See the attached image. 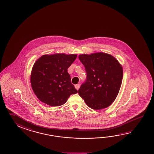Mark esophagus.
<instances>
[{
  "label": "esophagus",
  "instance_id": "obj_1",
  "mask_svg": "<svg viewBox=\"0 0 154 154\" xmlns=\"http://www.w3.org/2000/svg\"><path fill=\"white\" fill-rule=\"evenodd\" d=\"M75 87L77 90H79V88L80 87V85L79 84H75Z\"/></svg>",
  "mask_w": 154,
  "mask_h": 154
}]
</instances>
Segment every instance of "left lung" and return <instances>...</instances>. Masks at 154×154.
Returning <instances> with one entry per match:
<instances>
[{
    "instance_id": "1",
    "label": "left lung",
    "mask_w": 154,
    "mask_h": 154,
    "mask_svg": "<svg viewBox=\"0 0 154 154\" xmlns=\"http://www.w3.org/2000/svg\"><path fill=\"white\" fill-rule=\"evenodd\" d=\"M79 58L87 73L79 95L93 109L108 107L116 99L122 85V65L112 55L105 53L83 54Z\"/></svg>"
}]
</instances>
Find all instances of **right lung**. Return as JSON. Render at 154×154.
I'll return each mask as SVG.
<instances>
[{
    "mask_svg": "<svg viewBox=\"0 0 154 154\" xmlns=\"http://www.w3.org/2000/svg\"><path fill=\"white\" fill-rule=\"evenodd\" d=\"M77 56L64 53L44 55L36 61L32 70L30 83L39 100L51 106H60L71 95L78 93L67 72V69Z\"/></svg>",
    "mask_w": 154,
    "mask_h": 154,
    "instance_id": "add662e5",
    "label": "right lung"
}]
</instances>
